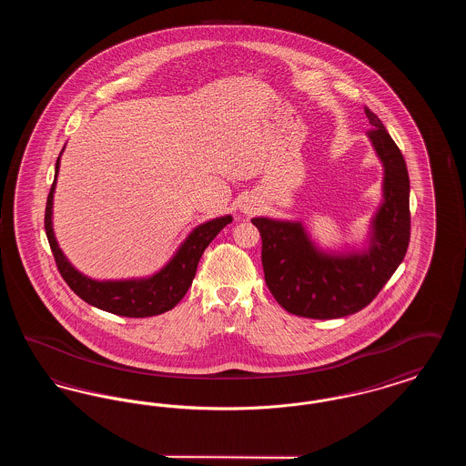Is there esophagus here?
Wrapping results in <instances>:
<instances>
[{"mask_svg":"<svg viewBox=\"0 0 466 466\" xmlns=\"http://www.w3.org/2000/svg\"><path fill=\"white\" fill-rule=\"evenodd\" d=\"M246 213H251V208H246Z\"/></svg>","mask_w":466,"mask_h":466,"instance_id":"obj_1","label":"esophagus"}]
</instances>
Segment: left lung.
I'll return each mask as SVG.
<instances>
[{
	"label": "left lung",
	"mask_w": 466,
	"mask_h": 466,
	"mask_svg": "<svg viewBox=\"0 0 466 466\" xmlns=\"http://www.w3.org/2000/svg\"><path fill=\"white\" fill-rule=\"evenodd\" d=\"M367 131L384 164V202L372 223L370 246L360 255H327L310 243L302 223L253 218L262 236L267 289L291 314L333 319L367 308L401 264L410 239L409 173L403 156L376 113L365 106Z\"/></svg>",
	"instance_id": "obj_1"
}]
</instances>
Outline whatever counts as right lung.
I'll use <instances>...</instances> for the list:
<instances>
[{
	"mask_svg": "<svg viewBox=\"0 0 466 466\" xmlns=\"http://www.w3.org/2000/svg\"><path fill=\"white\" fill-rule=\"evenodd\" d=\"M59 173V158L56 162V177ZM56 179L46 198L45 208V232L50 244L56 266L59 268L67 287L73 289L82 300L97 309L108 310L118 316L127 318H148L166 310L173 309L190 289L200 257L209 243L218 236L227 223L232 222V217L215 218L211 222L199 225L181 244L173 260L164 267L156 276L147 279H129V281H94L80 274L71 266L59 249L52 230V198H54Z\"/></svg>",
	"mask_w": 466,
	"mask_h": 466,
	"instance_id": "1",
	"label": "right lung"
}]
</instances>
